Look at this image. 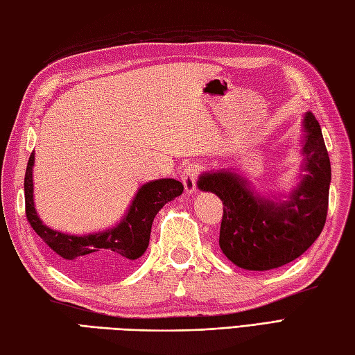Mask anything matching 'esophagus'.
<instances>
[{
  "mask_svg": "<svg viewBox=\"0 0 355 355\" xmlns=\"http://www.w3.org/2000/svg\"><path fill=\"white\" fill-rule=\"evenodd\" d=\"M203 167L200 164H189V166H185L182 173H180V178H182V182L185 187V193L187 194H193L196 193V184H197V179L200 176Z\"/></svg>",
  "mask_w": 355,
  "mask_h": 355,
  "instance_id": "obj_1",
  "label": "esophagus"
}]
</instances>
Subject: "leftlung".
Listing matches in <instances>:
<instances>
[{"label":"left lung","mask_w":355,"mask_h":355,"mask_svg":"<svg viewBox=\"0 0 355 355\" xmlns=\"http://www.w3.org/2000/svg\"><path fill=\"white\" fill-rule=\"evenodd\" d=\"M306 170L286 203L253 196L244 179L220 171L198 179L202 191L223 200L220 247L229 261L250 271H268L295 261L321 235L328 211L331 167L321 126L313 112L304 117Z\"/></svg>","instance_id":"obj_1"}]
</instances>
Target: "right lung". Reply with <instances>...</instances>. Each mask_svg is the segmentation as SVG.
Wrapping results in <instances>:
<instances>
[{"label":"right lung","mask_w":355,"mask_h":355,"mask_svg":"<svg viewBox=\"0 0 355 355\" xmlns=\"http://www.w3.org/2000/svg\"><path fill=\"white\" fill-rule=\"evenodd\" d=\"M34 153L25 171V214L33 230L53 248L60 262L81 277L102 279L125 271L149 245L155 215L173 198L184 193V185L175 179L149 182L137 193L126 218L117 227L94 235H64L51 230L37 217L33 202Z\"/></svg>","instance_id":"add662e5"}]
</instances>
